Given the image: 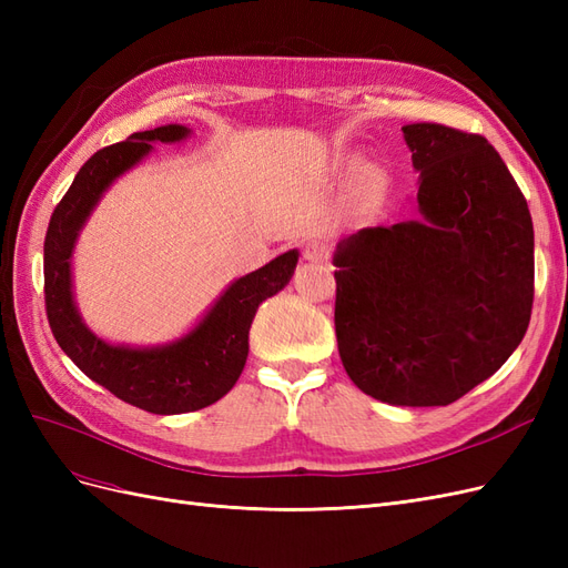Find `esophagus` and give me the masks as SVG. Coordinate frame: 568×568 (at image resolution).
I'll return each mask as SVG.
<instances>
[{
	"instance_id": "1",
	"label": "esophagus",
	"mask_w": 568,
	"mask_h": 568,
	"mask_svg": "<svg viewBox=\"0 0 568 568\" xmlns=\"http://www.w3.org/2000/svg\"><path fill=\"white\" fill-rule=\"evenodd\" d=\"M303 257L307 263H329V246H326L324 242H307L305 246H303Z\"/></svg>"
}]
</instances>
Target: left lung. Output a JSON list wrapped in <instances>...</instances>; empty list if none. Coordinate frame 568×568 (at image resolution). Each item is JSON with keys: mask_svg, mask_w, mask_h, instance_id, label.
Wrapping results in <instances>:
<instances>
[{"mask_svg": "<svg viewBox=\"0 0 568 568\" xmlns=\"http://www.w3.org/2000/svg\"><path fill=\"white\" fill-rule=\"evenodd\" d=\"M417 220L338 242L336 341L353 384L403 407L450 405L500 369L532 305V222L486 136L403 128Z\"/></svg>", "mask_w": 568, "mask_h": 568, "instance_id": "obj_1", "label": "left lung"}]
</instances>
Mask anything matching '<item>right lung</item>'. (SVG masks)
<instances>
[{
  "label": "right lung",
  "instance_id": "add662e5",
  "mask_svg": "<svg viewBox=\"0 0 568 568\" xmlns=\"http://www.w3.org/2000/svg\"><path fill=\"white\" fill-rule=\"evenodd\" d=\"M186 136H192L186 125H161L97 151L57 205L44 239V303L61 351L115 398L153 415L209 407L232 390L246 365L257 307L280 294L298 263L294 248L234 280L192 329L161 346L111 343L84 324L73 294V253L82 227L109 186L142 163L153 144H175Z\"/></svg>",
  "mask_w": 568,
  "mask_h": 568
}]
</instances>
